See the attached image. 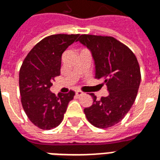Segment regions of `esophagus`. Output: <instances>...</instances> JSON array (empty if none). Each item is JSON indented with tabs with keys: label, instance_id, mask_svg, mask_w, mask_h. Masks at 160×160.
I'll return each instance as SVG.
<instances>
[{
	"label": "esophagus",
	"instance_id": "esophagus-1",
	"mask_svg": "<svg viewBox=\"0 0 160 160\" xmlns=\"http://www.w3.org/2000/svg\"><path fill=\"white\" fill-rule=\"evenodd\" d=\"M75 93H76V96H78V97H80V96L84 95L83 92H82V91H80V90H77Z\"/></svg>",
	"mask_w": 160,
	"mask_h": 160
}]
</instances>
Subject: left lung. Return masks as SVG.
Listing matches in <instances>:
<instances>
[{
	"label": "left lung",
	"instance_id": "obj_1",
	"mask_svg": "<svg viewBox=\"0 0 160 160\" xmlns=\"http://www.w3.org/2000/svg\"><path fill=\"white\" fill-rule=\"evenodd\" d=\"M78 41L90 49L95 62V78H103L109 95L93 103L84 112L91 124L107 128L123 119L134 104L141 83L137 58L128 46L113 37L82 34Z\"/></svg>",
	"mask_w": 160,
	"mask_h": 160
}]
</instances>
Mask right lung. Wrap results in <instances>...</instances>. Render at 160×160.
Returning a JSON list of instances; mask_svg holds the SVG:
<instances>
[{"mask_svg": "<svg viewBox=\"0 0 160 160\" xmlns=\"http://www.w3.org/2000/svg\"><path fill=\"white\" fill-rule=\"evenodd\" d=\"M80 34H56L44 38L33 47L19 70L21 104L29 120L41 129L57 127L75 92L56 94L49 88L61 73L62 55Z\"/></svg>", "mask_w": 160, "mask_h": 160, "instance_id": "add662e5", "label": "right lung"}]
</instances>
